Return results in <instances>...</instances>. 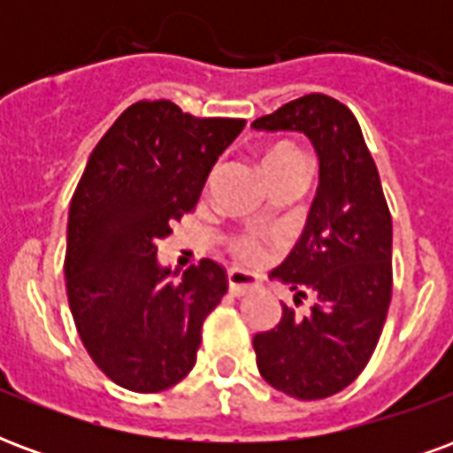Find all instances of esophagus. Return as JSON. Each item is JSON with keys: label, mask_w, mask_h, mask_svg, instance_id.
<instances>
[{"label": "esophagus", "mask_w": 453, "mask_h": 453, "mask_svg": "<svg viewBox=\"0 0 453 453\" xmlns=\"http://www.w3.org/2000/svg\"><path fill=\"white\" fill-rule=\"evenodd\" d=\"M257 286H259V279L245 272V269H230L227 272V288H230L233 296L250 294V291H255Z\"/></svg>", "instance_id": "34e87169"}]
</instances>
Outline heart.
Instances as JSON below:
<instances>
[{
  "label": "heart",
  "instance_id": "heart-1",
  "mask_svg": "<svg viewBox=\"0 0 453 453\" xmlns=\"http://www.w3.org/2000/svg\"><path fill=\"white\" fill-rule=\"evenodd\" d=\"M298 162H303V155L288 142H276L272 148H266L265 155H262V169L265 172L298 165ZM233 252L245 262H262L265 259V247L259 245L255 237H237L233 242Z\"/></svg>",
  "mask_w": 453,
  "mask_h": 453
}]
</instances>
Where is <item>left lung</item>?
Here are the masks:
<instances>
[{
  "label": "left lung",
  "mask_w": 453,
  "mask_h": 453,
  "mask_svg": "<svg viewBox=\"0 0 453 453\" xmlns=\"http://www.w3.org/2000/svg\"><path fill=\"white\" fill-rule=\"evenodd\" d=\"M294 130L318 155V194L294 250L269 274L313 298L305 315L288 305L276 327L257 333V369L272 388L320 400L347 388L369 364L393 291V223L376 162L354 113L333 96L308 94L252 123Z\"/></svg>",
  "instance_id": "left-lung-1"
}]
</instances>
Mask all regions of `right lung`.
I'll return each mask as SVG.
<instances>
[{"mask_svg": "<svg viewBox=\"0 0 453 453\" xmlns=\"http://www.w3.org/2000/svg\"><path fill=\"white\" fill-rule=\"evenodd\" d=\"M242 128V119H194L165 99L138 102L89 155L67 218V301L84 349L120 388L157 393L196 364L226 272L201 259L174 281L155 245L194 211Z\"/></svg>", "mask_w": 453, "mask_h": 453, "instance_id": "add662e5", "label": "right lung"}]
</instances>
